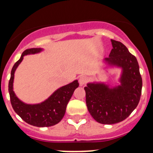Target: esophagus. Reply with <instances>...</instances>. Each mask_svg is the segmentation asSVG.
Segmentation results:
<instances>
[{
  "label": "esophagus",
  "mask_w": 153,
  "mask_h": 153,
  "mask_svg": "<svg viewBox=\"0 0 153 153\" xmlns=\"http://www.w3.org/2000/svg\"><path fill=\"white\" fill-rule=\"evenodd\" d=\"M88 82V78L85 76H80L79 77V82L80 85H83L85 84Z\"/></svg>",
  "instance_id": "1"
}]
</instances>
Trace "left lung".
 <instances>
[{
    "label": "left lung",
    "instance_id": "8db88e82",
    "mask_svg": "<svg viewBox=\"0 0 153 153\" xmlns=\"http://www.w3.org/2000/svg\"><path fill=\"white\" fill-rule=\"evenodd\" d=\"M113 48L105 60L122 68L119 85L109 88L103 83H88L85 87L86 105L97 122L113 124L127 119L138 105L142 88L139 65L135 56L119 41L111 40Z\"/></svg>",
    "mask_w": 153,
    "mask_h": 153
}]
</instances>
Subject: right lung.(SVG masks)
<instances>
[{"label": "right lung", "mask_w": 153, "mask_h": 153, "mask_svg": "<svg viewBox=\"0 0 153 153\" xmlns=\"http://www.w3.org/2000/svg\"><path fill=\"white\" fill-rule=\"evenodd\" d=\"M42 48H33L23 51L20 59L15 62L11 71L9 82V93L12 106L15 113L26 123L35 127H51L59 123L65 115L66 107L75 89L79 87L77 80L59 88L46 100L37 105H28L21 102L13 91L14 74L23 56L39 53Z\"/></svg>", "instance_id": "1"}]
</instances>
